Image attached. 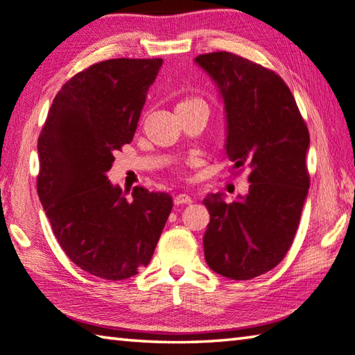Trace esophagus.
<instances>
[{"label":"esophagus","mask_w":355,"mask_h":355,"mask_svg":"<svg viewBox=\"0 0 355 355\" xmlns=\"http://www.w3.org/2000/svg\"><path fill=\"white\" fill-rule=\"evenodd\" d=\"M173 202H175V205L191 204V202H193V198H191L189 194H178V196H175V199H173Z\"/></svg>","instance_id":"esophagus-1"}]
</instances>
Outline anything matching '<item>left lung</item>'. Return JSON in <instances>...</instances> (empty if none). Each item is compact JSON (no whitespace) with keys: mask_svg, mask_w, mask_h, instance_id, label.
<instances>
[{"mask_svg":"<svg viewBox=\"0 0 355 355\" xmlns=\"http://www.w3.org/2000/svg\"><path fill=\"white\" fill-rule=\"evenodd\" d=\"M196 64L224 104V150L235 167L248 164L250 189L226 202L210 193L205 261L230 279H251L283 261L308 198L309 134L291 89L275 72L229 52L199 55Z\"/></svg>","mask_w":355,"mask_h":355,"instance_id":"8db88e82","label":"left lung"}]
</instances>
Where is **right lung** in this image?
Segmentation results:
<instances>
[{
	"label": "right lung",
	"mask_w": 355,
	"mask_h": 355,
	"mask_svg": "<svg viewBox=\"0 0 355 355\" xmlns=\"http://www.w3.org/2000/svg\"><path fill=\"white\" fill-rule=\"evenodd\" d=\"M161 58L101 61L56 94L37 140V194L66 256L104 279L147 267L172 210L168 193L123 191L107 178L137 129Z\"/></svg>",
	"instance_id": "right-lung-1"
}]
</instances>
